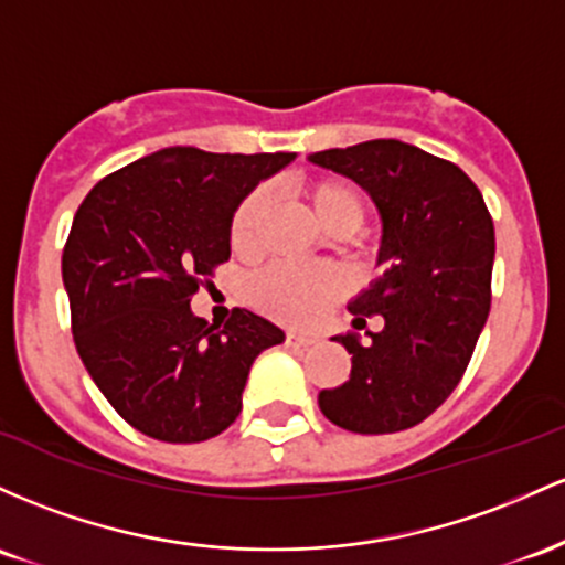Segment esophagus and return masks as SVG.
Masks as SVG:
<instances>
[{"instance_id": "1", "label": "esophagus", "mask_w": 565, "mask_h": 565, "mask_svg": "<svg viewBox=\"0 0 565 565\" xmlns=\"http://www.w3.org/2000/svg\"><path fill=\"white\" fill-rule=\"evenodd\" d=\"M285 344L294 347V350H307V347L315 344V339H312V335H301L296 331H288V333H285Z\"/></svg>"}]
</instances>
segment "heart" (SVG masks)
<instances>
[{"mask_svg":"<svg viewBox=\"0 0 565 565\" xmlns=\"http://www.w3.org/2000/svg\"><path fill=\"white\" fill-rule=\"evenodd\" d=\"M301 198L315 221L333 237H350L363 226V198L344 181H307ZM271 194L266 186L253 189L234 207L230 221V245L237 256H256L262 245V224L269 213ZM347 294V277L335 266L326 264H275L264 269L250 285L253 307L288 326H309L331 309L335 299Z\"/></svg>","mask_w":565,"mask_h":565,"instance_id":"obj_1","label":"heart"}]
</instances>
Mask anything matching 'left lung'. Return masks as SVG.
<instances>
[{"label": "left lung", "mask_w": 565, "mask_h": 565, "mask_svg": "<svg viewBox=\"0 0 565 565\" xmlns=\"http://www.w3.org/2000/svg\"><path fill=\"white\" fill-rule=\"evenodd\" d=\"M371 194L382 215L384 275L350 301L352 326L382 315V331L339 333L350 379L317 395L335 427L401 433L456 390L491 309L497 239L483 194L454 162L419 146L376 138L309 154Z\"/></svg>", "instance_id": "1"}]
</instances>
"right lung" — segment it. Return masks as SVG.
Wrapping results in <instances>:
<instances>
[{"label":"right lung","instance_id":"obj_1","mask_svg":"<svg viewBox=\"0 0 565 565\" xmlns=\"http://www.w3.org/2000/svg\"><path fill=\"white\" fill-rule=\"evenodd\" d=\"M294 151L213 154L170 146L90 189L63 248L72 333L119 416L164 443H202L239 416L253 360L282 344L275 322L234 309L192 315L202 277L230 262L234 207Z\"/></svg>","mask_w":565,"mask_h":565}]
</instances>
